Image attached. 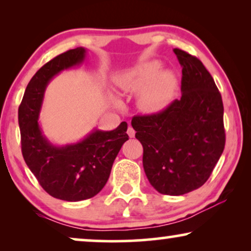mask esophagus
Masks as SVG:
<instances>
[{"instance_id": "1", "label": "esophagus", "mask_w": 251, "mask_h": 251, "mask_svg": "<svg viewBox=\"0 0 251 251\" xmlns=\"http://www.w3.org/2000/svg\"><path fill=\"white\" fill-rule=\"evenodd\" d=\"M126 133H128V136L130 137V138H133V137H135V130L132 129V126H129Z\"/></svg>"}]
</instances>
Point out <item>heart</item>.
Here are the masks:
<instances>
[{"instance_id":"b5f03b06","label":"heart","mask_w":251,"mask_h":251,"mask_svg":"<svg viewBox=\"0 0 251 251\" xmlns=\"http://www.w3.org/2000/svg\"><path fill=\"white\" fill-rule=\"evenodd\" d=\"M161 69V61H146L121 72L115 83L126 94H139L138 106L143 112L156 114L169 106L177 89L175 72Z\"/></svg>"}]
</instances>
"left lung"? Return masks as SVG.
<instances>
[{
    "label": "left lung",
    "mask_w": 251,
    "mask_h": 251,
    "mask_svg": "<svg viewBox=\"0 0 251 251\" xmlns=\"http://www.w3.org/2000/svg\"><path fill=\"white\" fill-rule=\"evenodd\" d=\"M183 67L181 98L153 115L135 116L143 166L161 194L183 195L201 187L225 146L224 107L215 81L197 57L174 49Z\"/></svg>",
    "instance_id": "left-lung-1"
}]
</instances>
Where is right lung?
Masks as SVG:
<instances>
[{"label":"right lung","mask_w":251,"mask_h":251,"mask_svg":"<svg viewBox=\"0 0 251 251\" xmlns=\"http://www.w3.org/2000/svg\"><path fill=\"white\" fill-rule=\"evenodd\" d=\"M87 51L82 47L68 50L41 67L27 85L18 109L27 167L47 193L71 202L87 200L102 190L116 155L129 139L126 122L111 131L95 128L83 139L66 145H54L41 128L39 119L48 84L63 71L80 66Z\"/></svg>","instance_id":"1"}]
</instances>
